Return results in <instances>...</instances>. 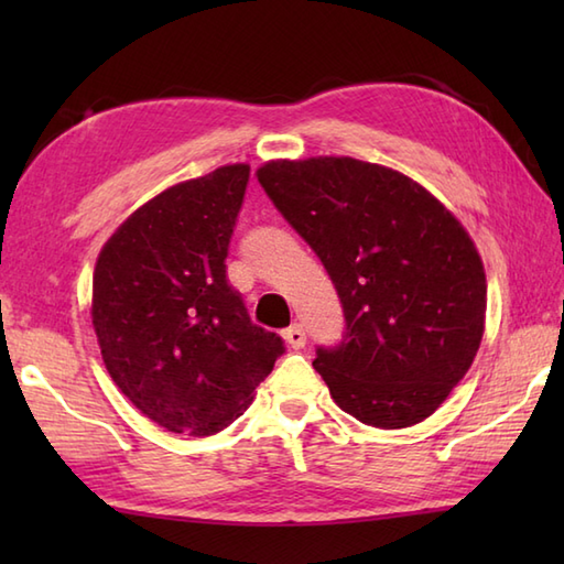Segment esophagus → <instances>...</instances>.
Wrapping results in <instances>:
<instances>
[{
	"mask_svg": "<svg viewBox=\"0 0 564 564\" xmlns=\"http://www.w3.org/2000/svg\"><path fill=\"white\" fill-rule=\"evenodd\" d=\"M283 337H285V341L291 344V349H303L305 346V341H307V337H305V329H303V325H291L289 329L283 332Z\"/></svg>",
	"mask_w": 564,
	"mask_h": 564,
	"instance_id": "obj_1",
	"label": "esophagus"
}]
</instances>
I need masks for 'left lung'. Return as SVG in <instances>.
<instances>
[{
    "mask_svg": "<svg viewBox=\"0 0 564 564\" xmlns=\"http://www.w3.org/2000/svg\"><path fill=\"white\" fill-rule=\"evenodd\" d=\"M257 178L341 301L344 337L313 361L334 402L378 429L434 414L485 332L487 281L470 235L424 186L380 164L279 160Z\"/></svg>",
    "mask_w": 564,
    "mask_h": 564,
    "instance_id": "obj_1",
    "label": "left lung"
}]
</instances>
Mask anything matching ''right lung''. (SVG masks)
Instances as JSON below:
<instances>
[{
    "label": "right lung",
    "instance_id": "add662e5",
    "mask_svg": "<svg viewBox=\"0 0 564 564\" xmlns=\"http://www.w3.org/2000/svg\"><path fill=\"white\" fill-rule=\"evenodd\" d=\"M247 182V164H227L162 191L118 227L94 269L91 322L106 370L174 434L232 424L285 351L227 281Z\"/></svg>",
    "mask_w": 564,
    "mask_h": 564
}]
</instances>
